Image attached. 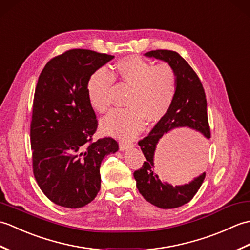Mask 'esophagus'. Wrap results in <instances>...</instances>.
Returning a JSON list of instances; mask_svg holds the SVG:
<instances>
[{
  "label": "esophagus",
  "instance_id": "esophagus-1",
  "mask_svg": "<svg viewBox=\"0 0 250 250\" xmlns=\"http://www.w3.org/2000/svg\"><path fill=\"white\" fill-rule=\"evenodd\" d=\"M133 146H134L133 143H128V142H124V141H121L119 143L120 150H125V149H128V148H131V147H133Z\"/></svg>",
  "mask_w": 250,
  "mask_h": 250
}]
</instances>
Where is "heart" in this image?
I'll return each mask as SVG.
<instances>
[{
	"label": "heart",
	"mask_w": 250,
	"mask_h": 250,
	"mask_svg": "<svg viewBox=\"0 0 250 250\" xmlns=\"http://www.w3.org/2000/svg\"><path fill=\"white\" fill-rule=\"evenodd\" d=\"M114 81L131 87L125 100L128 108L116 109L101 121L104 133L131 140L144 129L145 119L160 120L167 113L177 92V75L168 63L152 64L144 58H124L108 72L99 68L87 83L90 105L98 113L110 107V90Z\"/></svg>",
	"instance_id": "obj_1"
}]
</instances>
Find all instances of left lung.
<instances>
[{"label": "left lung", "mask_w": 250, "mask_h": 250, "mask_svg": "<svg viewBox=\"0 0 250 250\" xmlns=\"http://www.w3.org/2000/svg\"><path fill=\"white\" fill-rule=\"evenodd\" d=\"M145 56L163 60L173 66L177 75V92L167 113L159 120L150 133L139 142L146 161L133 175L136 187L146 201L160 208H176L192 200L203 183L205 173L187 185L174 187L161 182L158 175L153 173V155L158 142L164 133L180 126H188L202 134V137L195 136V146L191 151L192 161H205L208 148L207 140L210 137L206 95L199 76L176 51L158 49L148 51Z\"/></svg>", "instance_id": "8db88e82"}]
</instances>
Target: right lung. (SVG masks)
<instances>
[{
    "instance_id": "obj_1",
    "label": "right lung",
    "mask_w": 250,
    "mask_h": 250,
    "mask_svg": "<svg viewBox=\"0 0 250 250\" xmlns=\"http://www.w3.org/2000/svg\"><path fill=\"white\" fill-rule=\"evenodd\" d=\"M114 56L71 49L52 58L37 82L30 140L33 174L55 204L79 208L97 196L103 158L119 149L111 137L93 142L98 119L87 83Z\"/></svg>"
}]
</instances>
